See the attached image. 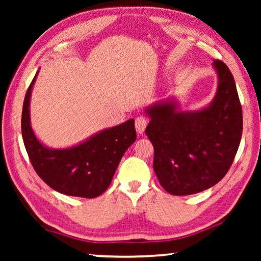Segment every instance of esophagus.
Here are the masks:
<instances>
[{
	"mask_svg": "<svg viewBox=\"0 0 261 261\" xmlns=\"http://www.w3.org/2000/svg\"><path fill=\"white\" fill-rule=\"evenodd\" d=\"M147 118L145 116H137L136 121H135V125H136V130L139 135H143V132L145 131V127L147 125Z\"/></svg>",
	"mask_w": 261,
	"mask_h": 261,
	"instance_id": "1",
	"label": "esophagus"
}]
</instances>
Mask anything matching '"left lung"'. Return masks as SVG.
<instances>
[{
  "instance_id": "left-lung-1",
  "label": "left lung",
  "mask_w": 261,
  "mask_h": 261,
  "mask_svg": "<svg viewBox=\"0 0 261 261\" xmlns=\"http://www.w3.org/2000/svg\"><path fill=\"white\" fill-rule=\"evenodd\" d=\"M216 95L196 113L176 112L166 101L146 110V136L154 147L153 168L167 192L188 196L219 183L231 167L243 131L242 106L230 70L220 60Z\"/></svg>"
}]
</instances>
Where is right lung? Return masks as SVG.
<instances>
[{"mask_svg":"<svg viewBox=\"0 0 261 261\" xmlns=\"http://www.w3.org/2000/svg\"><path fill=\"white\" fill-rule=\"evenodd\" d=\"M37 74L26 91L21 113V135L35 173L51 189L67 196H100L112 183L123 154L136 141L135 120L101 131L71 148L45 147L30 124V96Z\"/></svg>","mask_w":261,"mask_h":261,"instance_id":"add662e5","label":"right lung"}]
</instances>
